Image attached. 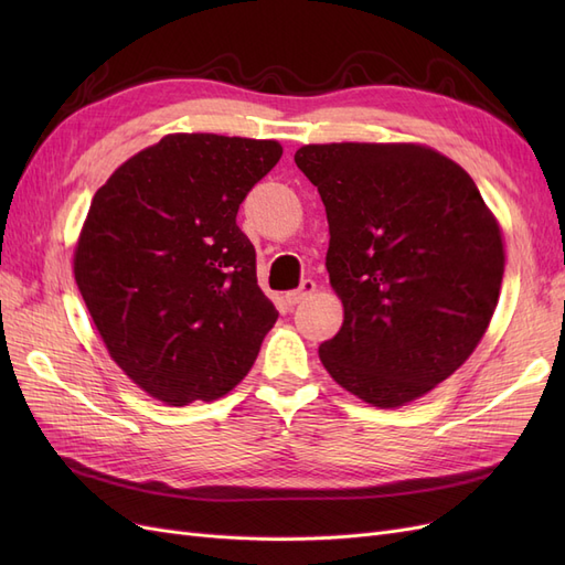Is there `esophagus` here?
<instances>
[{
	"instance_id": "esophagus-1",
	"label": "esophagus",
	"mask_w": 565,
	"mask_h": 565,
	"mask_svg": "<svg viewBox=\"0 0 565 565\" xmlns=\"http://www.w3.org/2000/svg\"><path fill=\"white\" fill-rule=\"evenodd\" d=\"M313 292H316V282H313V280H303L301 287L295 289V292H287L285 299H287L289 306H297V303H301L303 299H309Z\"/></svg>"
}]
</instances>
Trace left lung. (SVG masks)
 I'll list each match as a JSON object with an SVG mask.
<instances>
[{
	"label": "left lung",
	"mask_w": 565,
	"mask_h": 565,
	"mask_svg": "<svg viewBox=\"0 0 565 565\" xmlns=\"http://www.w3.org/2000/svg\"><path fill=\"white\" fill-rule=\"evenodd\" d=\"M295 162L330 224L324 266L344 303L324 370L374 407H401L448 380L500 299L504 243L473 179L422 143H309Z\"/></svg>",
	"instance_id": "8db88e82"
}]
</instances>
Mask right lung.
<instances>
[{
  "label": "right lung",
  "mask_w": 565,
  "mask_h": 565,
  "mask_svg": "<svg viewBox=\"0 0 565 565\" xmlns=\"http://www.w3.org/2000/svg\"><path fill=\"white\" fill-rule=\"evenodd\" d=\"M280 156L278 141L167 134L96 191L75 282L110 358L148 396L216 401L259 355L278 311L235 216Z\"/></svg>",
  "instance_id": "right-lung-1"
}]
</instances>
